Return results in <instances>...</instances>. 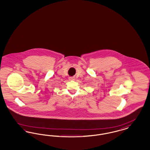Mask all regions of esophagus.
I'll return each instance as SVG.
<instances>
[{
    "instance_id": "34e87169",
    "label": "esophagus",
    "mask_w": 150,
    "mask_h": 150,
    "mask_svg": "<svg viewBox=\"0 0 150 150\" xmlns=\"http://www.w3.org/2000/svg\"><path fill=\"white\" fill-rule=\"evenodd\" d=\"M69 80H74L75 78L74 77H70V78H69Z\"/></svg>"
}]
</instances>
